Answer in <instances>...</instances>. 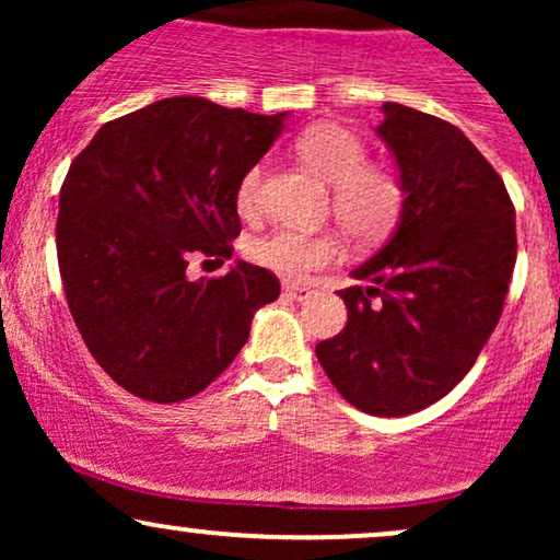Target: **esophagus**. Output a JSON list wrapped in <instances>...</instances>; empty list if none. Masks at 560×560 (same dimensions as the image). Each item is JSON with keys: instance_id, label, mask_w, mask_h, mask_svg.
I'll return each mask as SVG.
<instances>
[{"instance_id": "obj_1", "label": "esophagus", "mask_w": 560, "mask_h": 560, "mask_svg": "<svg viewBox=\"0 0 560 560\" xmlns=\"http://www.w3.org/2000/svg\"><path fill=\"white\" fill-rule=\"evenodd\" d=\"M313 292H316V289L307 284H294V281H287L284 284V294L292 300H307Z\"/></svg>"}]
</instances>
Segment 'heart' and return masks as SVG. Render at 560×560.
<instances>
[{
    "instance_id": "b5f03b06",
    "label": "heart",
    "mask_w": 560,
    "mask_h": 560,
    "mask_svg": "<svg viewBox=\"0 0 560 560\" xmlns=\"http://www.w3.org/2000/svg\"><path fill=\"white\" fill-rule=\"evenodd\" d=\"M294 150L331 184V208L347 234L355 242H376L400 221L405 208V184L387 165L369 163V147L350 128L316 124L300 133ZM262 168L244 173L236 189V210L244 218L260 213ZM342 255L337 231L279 229L249 244V258L266 271L284 279H305L318 268L331 266Z\"/></svg>"
}]
</instances>
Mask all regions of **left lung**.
Wrapping results in <instances>:
<instances>
[{"label":"left lung","mask_w":560,"mask_h":560,"mask_svg":"<svg viewBox=\"0 0 560 560\" xmlns=\"http://www.w3.org/2000/svg\"><path fill=\"white\" fill-rule=\"evenodd\" d=\"M376 128L405 184L400 223L339 289L347 324L316 345L347 402L408 416L445 397L498 326L516 266V210L460 128L384 102Z\"/></svg>","instance_id":"left-lung-1"}]
</instances>
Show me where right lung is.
Wrapping results in <instances>:
<instances>
[{
	"instance_id": "add662e5",
	"label": "right lung",
	"mask_w": 560,
	"mask_h": 560,
	"mask_svg": "<svg viewBox=\"0 0 560 560\" xmlns=\"http://www.w3.org/2000/svg\"><path fill=\"white\" fill-rule=\"evenodd\" d=\"M284 113L171 96L105 124L60 189L57 262L70 316L115 384L150 402L195 397L229 369L271 271L236 260L191 281V255L229 260L236 189L281 133Z\"/></svg>"
}]
</instances>
